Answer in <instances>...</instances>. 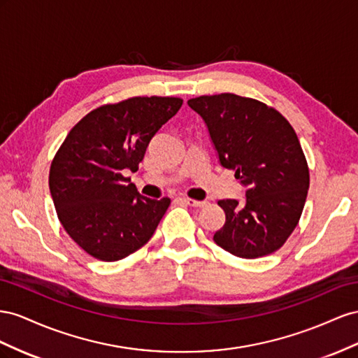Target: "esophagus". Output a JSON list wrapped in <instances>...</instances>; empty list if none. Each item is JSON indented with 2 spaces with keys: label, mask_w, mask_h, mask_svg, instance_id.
I'll list each match as a JSON object with an SVG mask.
<instances>
[{
  "label": "esophagus",
  "mask_w": 358,
  "mask_h": 358,
  "mask_svg": "<svg viewBox=\"0 0 358 358\" xmlns=\"http://www.w3.org/2000/svg\"><path fill=\"white\" fill-rule=\"evenodd\" d=\"M182 201H185L186 203H187V206H190V207H203V206H207V201H198V199H193V198H185V199H182Z\"/></svg>",
  "instance_id": "esophagus-1"
}]
</instances>
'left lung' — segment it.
<instances>
[{
  "label": "left lung",
  "mask_w": 358,
  "mask_h": 358,
  "mask_svg": "<svg viewBox=\"0 0 358 358\" xmlns=\"http://www.w3.org/2000/svg\"><path fill=\"white\" fill-rule=\"evenodd\" d=\"M189 106L206 121L222 166L246 186V203L222 199L227 222L214 234L222 249L255 259L280 249L299 224L309 166L297 134L278 109L232 93L199 96Z\"/></svg>",
  "instance_id": "1"
}]
</instances>
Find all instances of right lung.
I'll return each instance as SVG.
<instances>
[{
	"mask_svg": "<svg viewBox=\"0 0 358 358\" xmlns=\"http://www.w3.org/2000/svg\"><path fill=\"white\" fill-rule=\"evenodd\" d=\"M182 105L180 97H130L101 105L71 127L50 163L57 216L80 249L100 261L136 252L171 199H150L122 172L138 171L151 138Z\"/></svg>",
	"mask_w": 358,
	"mask_h": 358,
	"instance_id": "obj_1",
	"label": "right lung"
}]
</instances>
